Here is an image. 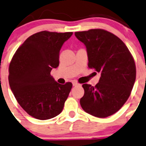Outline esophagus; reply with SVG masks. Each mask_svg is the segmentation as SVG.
<instances>
[{
	"label": "esophagus",
	"mask_w": 146,
	"mask_h": 146,
	"mask_svg": "<svg viewBox=\"0 0 146 146\" xmlns=\"http://www.w3.org/2000/svg\"><path fill=\"white\" fill-rule=\"evenodd\" d=\"M73 85L74 86V87H76V86H78V85H80V84L78 83V82H77V81L74 80V81H73Z\"/></svg>",
	"instance_id": "obj_1"
}]
</instances>
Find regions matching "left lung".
<instances>
[{
    "label": "left lung",
    "mask_w": 146,
    "mask_h": 146,
    "mask_svg": "<svg viewBox=\"0 0 146 146\" xmlns=\"http://www.w3.org/2000/svg\"><path fill=\"white\" fill-rule=\"evenodd\" d=\"M75 36L86 46L89 68L101 73L94 87L82 85L81 107L95 117L112 115L131 94L136 74L134 58L122 40L104 29L76 32Z\"/></svg>",
    "instance_id": "left-lung-1"
}]
</instances>
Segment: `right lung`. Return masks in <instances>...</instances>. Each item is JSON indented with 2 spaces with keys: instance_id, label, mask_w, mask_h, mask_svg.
<instances>
[{
  "instance_id": "1",
  "label": "right lung",
  "mask_w": 146,
  "mask_h": 146,
  "mask_svg": "<svg viewBox=\"0 0 146 146\" xmlns=\"http://www.w3.org/2000/svg\"><path fill=\"white\" fill-rule=\"evenodd\" d=\"M73 32L47 31L29 37L14 54L9 66V84L17 102L29 115L45 120L60 114L72 88L50 75L59 64V52Z\"/></svg>"
}]
</instances>
